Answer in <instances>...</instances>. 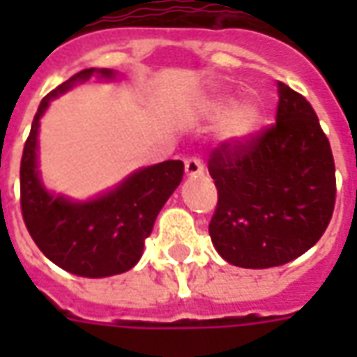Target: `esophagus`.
<instances>
[{"instance_id":"obj_1","label":"esophagus","mask_w":357,"mask_h":357,"mask_svg":"<svg viewBox=\"0 0 357 357\" xmlns=\"http://www.w3.org/2000/svg\"><path fill=\"white\" fill-rule=\"evenodd\" d=\"M202 174H204V166H202L201 158H197V156H189V158H185L187 178H195V176H202Z\"/></svg>"}]
</instances>
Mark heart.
Returning a JSON list of instances; mask_svg holds the SVG:
<instances>
[{
	"label": "heart",
	"mask_w": 357,
	"mask_h": 357,
	"mask_svg": "<svg viewBox=\"0 0 357 357\" xmlns=\"http://www.w3.org/2000/svg\"><path fill=\"white\" fill-rule=\"evenodd\" d=\"M231 105V97H214L208 102L206 110L212 116H222V114L227 112L224 126L225 133L229 137H233V139H245V137L252 135L260 128L262 112H260L258 105H255V102H243V105H237L235 109L229 110Z\"/></svg>",
	"instance_id": "heart-1"
}]
</instances>
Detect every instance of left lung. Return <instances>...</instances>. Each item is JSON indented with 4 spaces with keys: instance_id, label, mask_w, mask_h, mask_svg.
<instances>
[{
    "instance_id": "8db88e82",
    "label": "left lung",
    "mask_w": 357,
    "mask_h": 357,
    "mask_svg": "<svg viewBox=\"0 0 357 357\" xmlns=\"http://www.w3.org/2000/svg\"><path fill=\"white\" fill-rule=\"evenodd\" d=\"M275 124L212 151L210 239L225 262L275 268L314 247L335 208V160L312 105L277 82Z\"/></svg>"
}]
</instances>
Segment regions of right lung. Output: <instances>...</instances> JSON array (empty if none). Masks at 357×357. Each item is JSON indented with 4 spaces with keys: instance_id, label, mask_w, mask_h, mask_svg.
I'll use <instances>...</instances> for the list:
<instances>
[{
    "instance_id": "1",
    "label": "right lung",
    "mask_w": 357,
    "mask_h": 357,
    "mask_svg": "<svg viewBox=\"0 0 357 357\" xmlns=\"http://www.w3.org/2000/svg\"><path fill=\"white\" fill-rule=\"evenodd\" d=\"M91 76L112 80L109 68H86L63 82L38 107L20 160V208L38 248L59 268L80 277L124 273L139 262L164 202L183 178L181 160H166L130 174L114 189L73 201L45 189L38 170V132L50 102Z\"/></svg>"
}]
</instances>
